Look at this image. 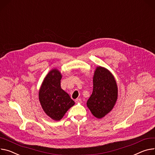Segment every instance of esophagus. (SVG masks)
<instances>
[{
    "label": "esophagus",
    "mask_w": 155,
    "mask_h": 155,
    "mask_svg": "<svg viewBox=\"0 0 155 155\" xmlns=\"http://www.w3.org/2000/svg\"><path fill=\"white\" fill-rule=\"evenodd\" d=\"M75 102L76 103H81V99H76V100H75Z\"/></svg>",
    "instance_id": "esophagus-1"
}]
</instances>
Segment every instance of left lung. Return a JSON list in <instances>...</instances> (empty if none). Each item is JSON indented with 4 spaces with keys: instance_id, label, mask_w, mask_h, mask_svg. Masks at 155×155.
<instances>
[{
    "instance_id": "1",
    "label": "left lung",
    "mask_w": 155,
    "mask_h": 155,
    "mask_svg": "<svg viewBox=\"0 0 155 155\" xmlns=\"http://www.w3.org/2000/svg\"><path fill=\"white\" fill-rule=\"evenodd\" d=\"M118 98L116 80L110 71L102 66L96 67L93 76V91L87 102L92 114L102 118L114 108Z\"/></svg>"
}]
</instances>
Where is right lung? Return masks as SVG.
Here are the masks:
<instances>
[{"label":"right lung","instance_id":"1","mask_svg":"<svg viewBox=\"0 0 155 155\" xmlns=\"http://www.w3.org/2000/svg\"><path fill=\"white\" fill-rule=\"evenodd\" d=\"M62 74L58 69L49 71L39 89L38 97L45 113L55 121H59L75 102L61 88Z\"/></svg>","mask_w":155,"mask_h":155}]
</instances>
